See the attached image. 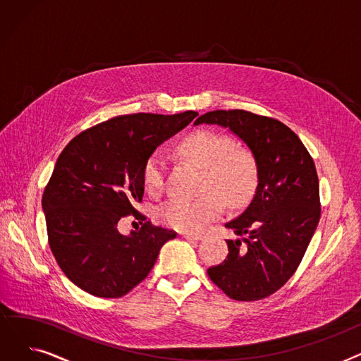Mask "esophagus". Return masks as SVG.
<instances>
[{"instance_id":"34e87169","label":"esophagus","mask_w":361,"mask_h":361,"mask_svg":"<svg viewBox=\"0 0 361 361\" xmlns=\"http://www.w3.org/2000/svg\"><path fill=\"white\" fill-rule=\"evenodd\" d=\"M183 237H184L185 240H195V241H197V240H202V235H200V234H190V233H184V234H183Z\"/></svg>"}]
</instances>
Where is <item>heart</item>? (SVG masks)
Masks as SVG:
<instances>
[{
    "instance_id": "b5f03b06",
    "label": "heart",
    "mask_w": 361,
    "mask_h": 361,
    "mask_svg": "<svg viewBox=\"0 0 361 361\" xmlns=\"http://www.w3.org/2000/svg\"><path fill=\"white\" fill-rule=\"evenodd\" d=\"M178 154L202 168L199 197L173 199L158 207V218L169 228L178 231H199L218 218L224 200L231 207L247 203L253 196L259 168L249 150L234 147V142L219 133L197 130L185 136L177 146ZM143 187L150 196L164 190L165 162L155 152L143 166Z\"/></svg>"
}]
</instances>
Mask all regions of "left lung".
Returning <instances> with one entry per match:
<instances>
[{
	"label": "left lung",
	"instance_id": "1",
	"mask_svg": "<svg viewBox=\"0 0 361 361\" xmlns=\"http://www.w3.org/2000/svg\"><path fill=\"white\" fill-rule=\"evenodd\" d=\"M228 127L257 162L256 195L238 218L225 224L228 256L207 269L233 300L256 301L278 291L297 271L320 219L319 178L313 158L283 123L244 109H218L195 124Z\"/></svg>",
	"mask_w": 361,
	"mask_h": 361
}]
</instances>
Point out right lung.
<instances>
[{"instance_id":"1","label":"right lung","mask_w":361,"mask_h":361,"mask_svg":"<svg viewBox=\"0 0 361 361\" xmlns=\"http://www.w3.org/2000/svg\"><path fill=\"white\" fill-rule=\"evenodd\" d=\"M196 116H118L82 131L64 147L42 207L51 252L74 286L102 298L123 297L149 275L162 245L176 238V231L147 221L136 204L145 192L147 158ZM128 214L142 226L123 236L116 224Z\"/></svg>"}]
</instances>
